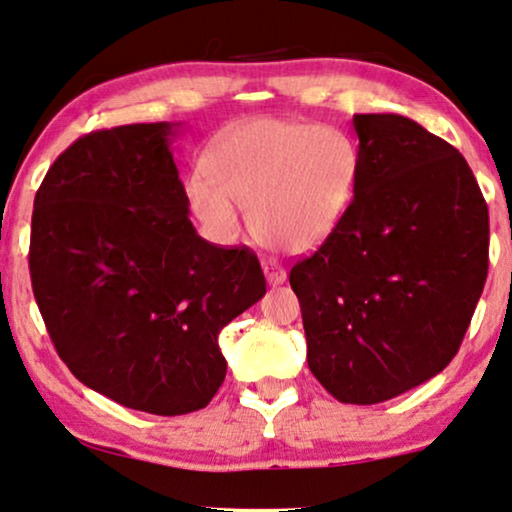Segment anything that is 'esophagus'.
I'll return each instance as SVG.
<instances>
[{"mask_svg":"<svg viewBox=\"0 0 512 512\" xmlns=\"http://www.w3.org/2000/svg\"><path fill=\"white\" fill-rule=\"evenodd\" d=\"M262 269H264V276H267L269 286H281V283L286 281V269H283L276 260H262Z\"/></svg>","mask_w":512,"mask_h":512,"instance_id":"1","label":"esophagus"}]
</instances>
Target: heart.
Here are the masks:
<instances>
[{
	"instance_id": "b5f03b06",
	"label": "heart",
	"mask_w": 512,
	"mask_h": 512,
	"mask_svg": "<svg viewBox=\"0 0 512 512\" xmlns=\"http://www.w3.org/2000/svg\"><path fill=\"white\" fill-rule=\"evenodd\" d=\"M360 159L353 140L312 123L260 119L212 145L205 171L188 178L195 217L217 238L238 229L236 205L269 248L307 252L338 229L355 197Z\"/></svg>"
}]
</instances>
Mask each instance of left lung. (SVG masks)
<instances>
[{"label":"left lung","mask_w":512,"mask_h":512,"mask_svg":"<svg viewBox=\"0 0 512 512\" xmlns=\"http://www.w3.org/2000/svg\"><path fill=\"white\" fill-rule=\"evenodd\" d=\"M346 217L291 269L307 365L341 403L415 389L458 353L489 269V209L465 157L400 114H355Z\"/></svg>","instance_id":"8db88e82"}]
</instances>
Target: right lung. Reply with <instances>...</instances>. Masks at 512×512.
Listing matches in <instances>:
<instances>
[{
  "mask_svg": "<svg viewBox=\"0 0 512 512\" xmlns=\"http://www.w3.org/2000/svg\"><path fill=\"white\" fill-rule=\"evenodd\" d=\"M181 123L83 135L35 195L30 279L73 377L152 415L200 410L219 391V331L267 293L255 252L190 224L171 155Z\"/></svg>",
  "mask_w": 512,
  "mask_h": 512,
  "instance_id": "right-lung-1",
  "label": "right lung"
}]
</instances>
